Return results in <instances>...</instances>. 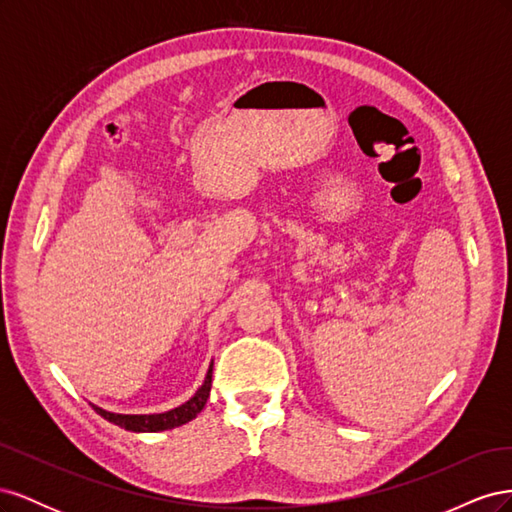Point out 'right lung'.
Instances as JSON below:
<instances>
[{
	"label": "right lung",
	"instance_id": "right-lung-1",
	"mask_svg": "<svg viewBox=\"0 0 512 512\" xmlns=\"http://www.w3.org/2000/svg\"><path fill=\"white\" fill-rule=\"evenodd\" d=\"M211 374H213V363L209 365V371L205 376V382L198 386V391L185 401V404L168 410V412H160V414H117V412H108L100 406H94V410L106 418L108 423H113L126 431H134V433H156V431H166V429H175L181 427L185 423H190L192 418H196L200 414V410L205 408L207 399H209V391H211Z\"/></svg>",
	"mask_w": 512,
	"mask_h": 512
}]
</instances>
